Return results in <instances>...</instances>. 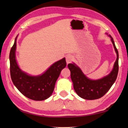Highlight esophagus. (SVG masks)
I'll return each mask as SVG.
<instances>
[{"mask_svg":"<svg viewBox=\"0 0 128 128\" xmlns=\"http://www.w3.org/2000/svg\"><path fill=\"white\" fill-rule=\"evenodd\" d=\"M74 60V57L71 54H68L66 56V62L67 64L71 63Z\"/></svg>","mask_w":128,"mask_h":128,"instance_id":"1","label":"esophagus"}]
</instances>
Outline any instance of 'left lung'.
<instances>
[{
    "mask_svg": "<svg viewBox=\"0 0 128 128\" xmlns=\"http://www.w3.org/2000/svg\"><path fill=\"white\" fill-rule=\"evenodd\" d=\"M117 58L115 62L112 71L108 75L98 80L88 78L80 68L75 64H68L71 72V78L73 82L74 89L79 96L86 100H95L104 96L116 81L118 73V52L115 45L114 39L110 35Z\"/></svg>",
    "mask_w": 128,
    "mask_h": 128,
    "instance_id": "8db88e82",
    "label": "left lung"
}]
</instances>
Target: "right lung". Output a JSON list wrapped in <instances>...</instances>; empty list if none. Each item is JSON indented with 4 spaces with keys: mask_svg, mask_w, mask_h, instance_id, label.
I'll list each match as a JSON object with an SVG mask.
<instances>
[{
    "mask_svg": "<svg viewBox=\"0 0 128 128\" xmlns=\"http://www.w3.org/2000/svg\"><path fill=\"white\" fill-rule=\"evenodd\" d=\"M16 40L10 52L11 78L14 85L23 95L35 101L46 100L51 96L62 70L66 66V58L54 63L45 72L38 76H30L20 69L16 60Z\"/></svg>",
    "mask_w": 128,
    "mask_h": 128,
    "instance_id": "add662e5",
    "label": "right lung"
}]
</instances>
